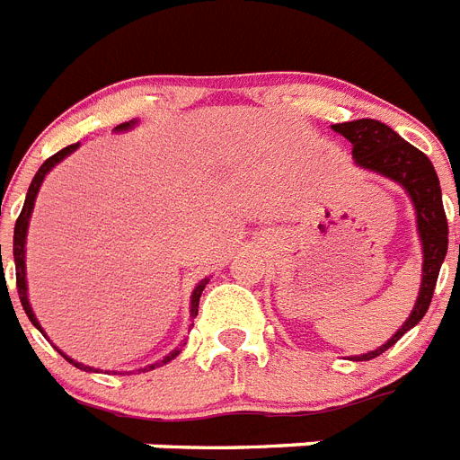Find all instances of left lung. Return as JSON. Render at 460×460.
Segmentation results:
<instances>
[{
    "instance_id": "obj_1",
    "label": "left lung",
    "mask_w": 460,
    "mask_h": 460,
    "mask_svg": "<svg viewBox=\"0 0 460 460\" xmlns=\"http://www.w3.org/2000/svg\"><path fill=\"white\" fill-rule=\"evenodd\" d=\"M332 130L351 142V156H354L356 166L377 172L382 178L402 185L416 208L418 237H420L422 247V278L416 306L402 328L396 330L382 347L368 351V354L351 356V361H370L382 351H387L389 347H394L396 341L402 340L411 328H416L422 321V315L428 314L429 301L435 294L437 275L444 263L447 249H449V226H447V213H444L439 178H437L435 166L429 164V159L420 149L409 145L399 132L373 119L337 123L332 126Z\"/></svg>"
}]
</instances>
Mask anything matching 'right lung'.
Wrapping results in <instances>:
<instances>
[{
	"label": "right lung",
	"mask_w": 460,
	"mask_h": 460,
	"mask_svg": "<svg viewBox=\"0 0 460 460\" xmlns=\"http://www.w3.org/2000/svg\"><path fill=\"white\" fill-rule=\"evenodd\" d=\"M137 126V119L135 120H128V123H120V126L113 128V132H126V130H132V128ZM80 146L78 145H68L64 146L61 152H57L54 156H49V159L44 161L42 166H40V171L35 172V178H32L31 187H28V194H25V204H23V211H21V216H18L16 220V227H13V263H16V288H18V296H21V304H23V311L25 315L31 318V323L35 325V328L40 330V332L44 334L42 325H40L38 321V315L32 314V306H31V299H28V278H25V240H28V226H31V216H32V208H35V199H38V192H40V187H42L44 178H47V172L51 171V168L57 166V164H61V161L66 159V156H71L75 149ZM0 261H2V247H0ZM208 285V278H204V280L197 285V288L192 289V296H190V318H197V311H199V296L201 292H204V288ZM47 337V334H44ZM185 347V344H180L178 349H172L171 354L164 356L161 361L152 363V366H146L149 370L154 368H159V366H166L168 361H172L175 356L180 354V349ZM61 351V349H58ZM61 356H64L66 361L73 363L75 368L84 370V373H97V368H92V366H84V363H78V361H73L71 356H66L64 351H61ZM146 368H139V370H146Z\"/></svg>",
	"instance_id": "add662e5"
}]
</instances>
